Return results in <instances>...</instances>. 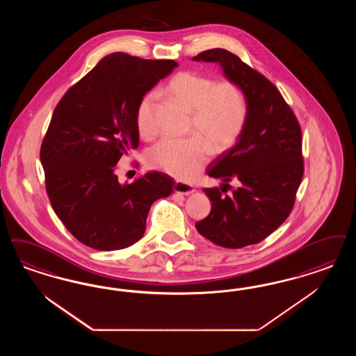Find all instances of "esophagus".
Listing matches in <instances>:
<instances>
[{"label":"esophagus","instance_id":"1","mask_svg":"<svg viewBox=\"0 0 356 356\" xmlns=\"http://www.w3.org/2000/svg\"><path fill=\"white\" fill-rule=\"evenodd\" d=\"M173 191L177 192V193H181L184 196H189V195H192L195 192V188L192 185L183 183V181H176L175 185H173Z\"/></svg>","mask_w":356,"mask_h":356}]
</instances>
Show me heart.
I'll return each instance as SVG.
<instances>
[{
	"mask_svg": "<svg viewBox=\"0 0 356 356\" xmlns=\"http://www.w3.org/2000/svg\"><path fill=\"white\" fill-rule=\"evenodd\" d=\"M165 92L192 114L191 128L200 136L164 138L149 149L147 159L152 168L186 180L207 163L208 145L214 152H220L238 138L248 113L246 98L236 83H214L212 78L193 72L176 74L165 86ZM155 98L154 92L147 94L136 110V124L143 135L151 132V111Z\"/></svg>",
	"mask_w": 356,
	"mask_h": 356,
	"instance_id": "b5f03b06",
	"label": "heart"
}]
</instances>
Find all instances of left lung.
<instances>
[{"label":"left lung","instance_id":"left-lung-1","mask_svg":"<svg viewBox=\"0 0 356 356\" xmlns=\"http://www.w3.org/2000/svg\"><path fill=\"white\" fill-rule=\"evenodd\" d=\"M192 60L217 63L229 82L241 88L248 104L236 144L207 170L222 184L202 189L212 209L196 229L222 248L258 243L284 222L294 205L303 176L298 120L277 87L228 50L211 49ZM233 179L239 188L224 195L223 186Z\"/></svg>","mask_w":356,"mask_h":356}]
</instances>
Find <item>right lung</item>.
I'll return each mask as SVG.
<instances>
[{
  "label": "right lung",
  "instance_id": "add662e5",
  "mask_svg": "<svg viewBox=\"0 0 356 356\" xmlns=\"http://www.w3.org/2000/svg\"><path fill=\"white\" fill-rule=\"evenodd\" d=\"M179 65L111 53L63 95L41 147L51 207L78 241L119 250L139 241L151 205L173 180L147 172L120 184L115 165L139 144L136 110L144 95Z\"/></svg>",
  "mask_w": 356,
  "mask_h": 356
}]
</instances>
